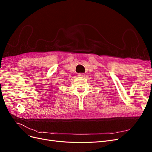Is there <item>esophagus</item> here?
<instances>
[{"label":"esophagus","mask_w":152,"mask_h":152,"mask_svg":"<svg viewBox=\"0 0 152 152\" xmlns=\"http://www.w3.org/2000/svg\"><path fill=\"white\" fill-rule=\"evenodd\" d=\"M84 75H84V73H80V74L78 75V76H81V77H84Z\"/></svg>","instance_id":"obj_1"}]
</instances>
